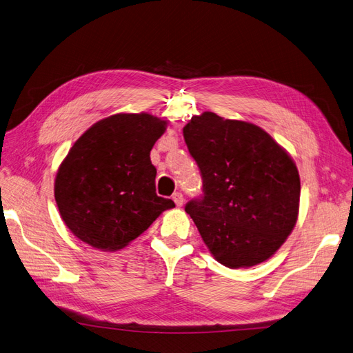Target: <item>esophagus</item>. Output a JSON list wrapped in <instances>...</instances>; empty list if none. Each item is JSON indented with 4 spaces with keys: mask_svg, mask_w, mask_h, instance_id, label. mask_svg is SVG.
Segmentation results:
<instances>
[{
    "mask_svg": "<svg viewBox=\"0 0 353 353\" xmlns=\"http://www.w3.org/2000/svg\"><path fill=\"white\" fill-rule=\"evenodd\" d=\"M172 199H174V203H175L178 207H181V205L183 204V195H182L181 192H175V194L172 195Z\"/></svg>",
    "mask_w": 353,
    "mask_h": 353,
    "instance_id": "obj_1",
    "label": "esophagus"
}]
</instances>
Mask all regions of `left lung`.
<instances>
[{
	"mask_svg": "<svg viewBox=\"0 0 353 353\" xmlns=\"http://www.w3.org/2000/svg\"><path fill=\"white\" fill-rule=\"evenodd\" d=\"M183 139L203 176V196L185 205L214 259L228 268L270 259L293 231L300 178L265 130L212 112L192 116Z\"/></svg>",
	"mask_w": 353,
	"mask_h": 353,
	"instance_id": "obj_1",
	"label": "left lung"
}]
</instances>
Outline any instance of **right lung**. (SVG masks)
<instances>
[{
	"mask_svg": "<svg viewBox=\"0 0 353 353\" xmlns=\"http://www.w3.org/2000/svg\"><path fill=\"white\" fill-rule=\"evenodd\" d=\"M166 125L149 113H117L74 142L57 171L54 198L79 240L102 251L121 250L175 207L157 195L150 162Z\"/></svg>",
	"mask_w": 353,
	"mask_h": 353,
	"instance_id": "obj_1",
	"label": "right lung"
}]
</instances>
